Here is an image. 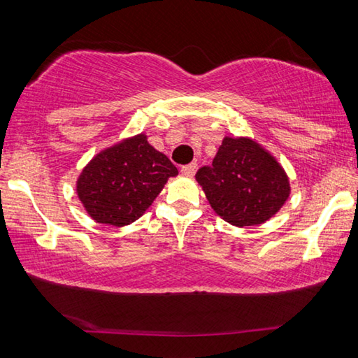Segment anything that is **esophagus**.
Returning a JSON list of instances; mask_svg holds the SVG:
<instances>
[{
	"mask_svg": "<svg viewBox=\"0 0 358 358\" xmlns=\"http://www.w3.org/2000/svg\"><path fill=\"white\" fill-rule=\"evenodd\" d=\"M196 172H197V164H196V162H192V164H187V166L181 167V173L187 175V177H192V175L196 173Z\"/></svg>",
	"mask_w": 358,
	"mask_h": 358,
	"instance_id": "1",
	"label": "esophagus"
}]
</instances>
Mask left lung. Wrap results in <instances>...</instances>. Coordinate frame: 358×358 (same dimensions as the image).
Instances as JSON below:
<instances>
[{
    "label": "left lung",
    "instance_id": "left-lung-1",
    "mask_svg": "<svg viewBox=\"0 0 358 358\" xmlns=\"http://www.w3.org/2000/svg\"><path fill=\"white\" fill-rule=\"evenodd\" d=\"M196 180L215 213L235 227L268 221L290 196L286 171L251 137H224L213 164L199 169Z\"/></svg>",
    "mask_w": 358,
    "mask_h": 358
}]
</instances>
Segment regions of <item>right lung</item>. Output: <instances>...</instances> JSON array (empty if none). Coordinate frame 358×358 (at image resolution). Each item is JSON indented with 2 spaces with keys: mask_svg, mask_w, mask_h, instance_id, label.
<instances>
[{
  "mask_svg": "<svg viewBox=\"0 0 358 358\" xmlns=\"http://www.w3.org/2000/svg\"><path fill=\"white\" fill-rule=\"evenodd\" d=\"M177 175L171 159L142 132L99 151L78 175L76 191L96 222L123 227L137 221Z\"/></svg>",
  "mask_w": 358,
  "mask_h": 358,
  "instance_id": "add662e5",
  "label": "right lung"
}]
</instances>
